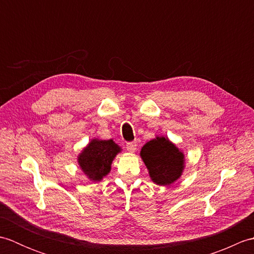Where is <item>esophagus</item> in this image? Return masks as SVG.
Returning a JSON list of instances; mask_svg holds the SVG:
<instances>
[{"mask_svg":"<svg viewBox=\"0 0 254 254\" xmlns=\"http://www.w3.org/2000/svg\"><path fill=\"white\" fill-rule=\"evenodd\" d=\"M127 152L134 153V152H135V149H136V143L135 142L127 143Z\"/></svg>","mask_w":254,"mask_h":254,"instance_id":"1","label":"esophagus"}]
</instances>
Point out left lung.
Returning a JSON list of instances; mask_svg holds the SVG:
<instances>
[{"mask_svg":"<svg viewBox=\"0 0 254 254\" xmlns=\"http://www.w3.org/2000/svg\"><path fill=\"white\" fill-rule=\"evenodd\" d=\"M139 156L146 166L150 180L158 186L172 185L180 179L186 168L183 150L163 135H156L145 143Z\"/></svg>","mask_w":254,"mask_h":254,"instance_id":"8db88e82","label":"left lung"}]
</instances>
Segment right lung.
<instances>
[{"label": "right lung", "mask_w": 254, "mask_h": 254, "mask_svg": "<svg viewBox=\"0 0 254 254\" xmlns=\"http://www.w3.org/2000/svg\"><path fill=\"white\" fill-rule=\"evenodd\" d=\"M122 148L113 139L94 137L77 156V164L89 181L99 182L111 171L113 159Z\"/></svg>", "instance_id": "add662e5"}]
</instances>
